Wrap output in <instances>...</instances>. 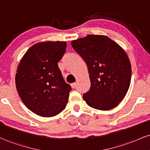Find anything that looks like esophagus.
Returning <instances> with one entry per match:
<instances>
[{"mask_svg": "<svg viewBox=\"0 0 150 150\" xmlns=\"http://www.w3.org/2000/svg\"><path fill=\"white\" fill-rule=\"evenodd\" d=\"M71 86L72 88H75L76 87V83H71Z\"/></svg>", "mask_w": 150, "mask_h": 150, "instance_id": "esophagus-1", "label": "esophagus"}]
</instances>
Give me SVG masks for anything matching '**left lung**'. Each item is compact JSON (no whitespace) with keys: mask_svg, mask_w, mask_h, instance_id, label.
<instances>
[{"mask_svg":"<svg viewBox=\"0 0 150 150\" xmlns=\"http://www.w3.org/2000/svg\"><path fill=\"white\" fill-rule=\"evenodd\" d=\"M87 64L91 86L83 98L92 108H115L128 91L132 77L130 60L125 50L105 35H88L71 42Z\"/></svg>","mask_w":150,"mask_h":150,"instance_id":"left-lung-1","label":"left lung"}]
</instances>
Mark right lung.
I'll return each instance as SVG.
<instances>
[{
  "label": "right lung",
  "mask_w": 150,
  "mask_h": 150,
  "mask_svg": "<svg viewBox=\"0 0 150 150\" xmlns=\"http://www.w3.org/2000/svg\"><path fill=\"white\" fill-rule=\"evenodd\" d=\"M66 47V42L60 41L34 44L24 54L16 70L18 95L29 110L42 117L56 115L67 103L71 88L58 65Z\"/></svg>",
  "instance_id": "obj_1"
}]
</instances>
